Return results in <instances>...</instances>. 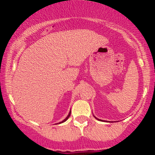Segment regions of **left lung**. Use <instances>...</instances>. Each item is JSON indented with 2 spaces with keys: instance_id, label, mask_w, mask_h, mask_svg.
I'll return each mask as SVG.
<instances>
[{
  "instance_id": "8db88e82",
  "label": "left lung",
  "mask_w": 155,
  "mask_h": 155,
  "mask_svg": "<svg viewBox=\"0 0 155 155\" xmlns=\"http://www.w3.org/2000/svg\"><path fill=\"white\" fill-rule=\"evenodd\" d=\"M94 117H95V118H96V119H97V120H100V121H103V120H99V119H97V117H95V116H94Z\"/></svg>"
}]
</instances>
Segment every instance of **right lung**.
I'll return each instance as SVG.
<instances>
[{
    "label": "right lung",
    "instance_id": "right-lung-1",
    "mask_svg": "<svg viewBox=\"0 0 155 155\" xmlns=\"http://www.w3.org/2000/svg\"><path fill=\"white\" fill-rule=\"evenodd\" d=\"M71 111H69V114H68V116L66 117V118L65 119V120H63V121H62V122H59V123H58V124H61V123H63V122H65V121H66L69 118V117H70V115H71Z\"/></svg>",
    "mask_w": 155,
    "mask_h": 155
}]
</instances>
